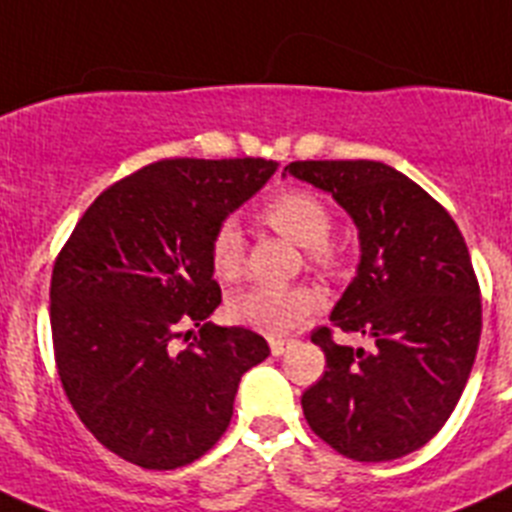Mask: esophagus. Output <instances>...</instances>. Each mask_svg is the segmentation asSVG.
Here are the masks:
<instances>
[{
  "label": "esophagus",
  "mask_w": 512,
  "mask_h": 512,
  "mask_svg": "<svg viewBox=\"0 0 512 512\" xmlns=\"http://www.w3.org/2000/svg\"><path fill=\"white\" fill-rule=\"evenodd\" d=\"M290 344H293V339H270V352H273L275 357H280Z\"/></svg>",
  "instance_id": "obj_1"
}]
</instances>
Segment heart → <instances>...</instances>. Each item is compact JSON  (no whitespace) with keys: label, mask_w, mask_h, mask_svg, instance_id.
Wrapping results in <instances>:
<instances>
[{"label":"heart","mask_w":512,"mask_h":512,"mask_svg":"<svg viewBox=\"0 0 512 512\" xmlns=\"http://www.w3.org/2000/svg\"><path fill=\"white\" fill-rule=\"evenodd\" d=\"M262 222L296 245L306 247L308 265L321 273H339L347 260L344 247L331 239L334 211L321 193L311 188L288 186L273 193L260 209ZM211 270L219 280L232 283L245 273V242L232 222L216 227L209 242ZM324 303V293L313 283L252 285L232 301V316L242 324L270 336L301 329Z\"/></svg>","instance_id":"b5f03b06"}]
</instances>
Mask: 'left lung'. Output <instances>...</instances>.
I'll use <instances>...</instances> for the list:
<instances>
[{
    "instance_id": "1",
    "label": "left lung",
    "mask_w": 512,
    "mask_h": 512,
    "mask_svg": "<svg viewBox=\"0 0 512 512\" xmlns=\"http://www.w3.org/2000/svg\"><path fill=\"white\" fill-rule=\"evenodd\" d=\"M301 181L334 196L359 229L357 278L311 342L326 370L303 393L308 426L354 462H388L434 439L457 408L482 334L480 283L449 211L377 160H296ZM376 347L344 348L333 329Z\"/></svg>"
}]
</instances>
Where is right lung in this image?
Wrapping results in <instances>:
<instances>
[{
  "label": "right lung",
  "mask_w": 512,
  "mask_h": 512,
  "mask_svg": "<svg viewBox=\"0 0 512 512\" xmlns=\"http://www.w3.org/2000/svg\"><path fill=\"white\" fill-rule=\"evenodd\" d=\"M265 158H165L96 196L50 278L58 377L101 446L142 469L196 462L232 421L239 380L270 347L206 324L222 303L209 242L275 173ZM200 334L177 347L180 329Z\"/></svg>",
  "instance_id": "add662e5"
}]
</instances>
